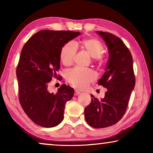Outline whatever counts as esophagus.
I'll use <instances>...</instances> for the list:
<instances>
[{"label": "esophagus", "mask_w": 153, "mask_h": 153, "mask_svg": "<svg viewBox=\"0 0 153 153\" xmlns=\"http://www.w3.org/2000/svg\"><path fill=\"white\" fill-rule=\"evenodd\" d=\"M81 94V92L79 91H75L74 92V95H79Z\"/></svg>", "instance_id": "1"}]
</instances>
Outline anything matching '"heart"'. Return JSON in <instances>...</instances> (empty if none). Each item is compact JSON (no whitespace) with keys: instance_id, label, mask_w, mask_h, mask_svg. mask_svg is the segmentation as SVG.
Here are the masks:
<instances>
[{"instance_id":"1","label":"heart","mask_w":153,"mask_h":153,"mask_svg":"<svg viewBox=\"0 0 153 153\" xmlns=\"http://www.w3.org/2000/svg\"><path fill=\"white\" fill-rule=\"evenodd\" d=\"M78 45L93 58L95 63L98 65L102 63L103 60L102 53L104 51V45L99 39L85 38L81 39ZM76 53V49L72 42L65 44L60 51V60L62 64L65 66L72 64ZM66 79L74 88L83 89L95 81V75L91 70L75 68L67 73Z\"/></svg>"}]
</instances>
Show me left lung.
Listing matches in <instances>:
<instances>
[{
    "mask_svg": "<svg viewBox=\"0 0 153 153\" xmlns=\"http://www.w3.org/2000/svg\"><path fill=\"white\" fill-rule=\"evenodd\" d=\"M104 39L109 58L105 72L98 84L107 91L100 100L91 95V104L84 109L88 124L94 128L110 127L118 122L126 112L135 85L131 54L121 39L110 33L97 31Z\"/></svg>",
    "mask_w": 153,
    "mask_h": 153,
    "instance_id": "obj_1",
    "label": "left lung"
}]
</instances>
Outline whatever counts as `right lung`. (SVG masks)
Segmentation results:
<instances>
[{
	"instance_id": "1",
	"label": "right lung",
	"mask_w": 153,
	"mask_h": 153,
	"mask_svg": "<svg viewBox=\"0 0 153 153\" xmlns=\"http://www.w3.org/2000/svg\"><path fill=\"white\" fill-rule=\"evenodd\" d=\"M80 35L70 30H42L33 35L23 47L16 68L19 99L24 112L35 124L45 127L59 125L65 104L74 89L62 85L56 93L48 91V83L58 78L60 51L63 46Z\"/></svg>"
}]
</instances>
